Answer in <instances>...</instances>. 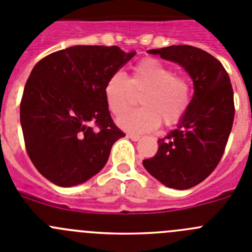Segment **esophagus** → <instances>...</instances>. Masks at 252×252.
<instances>
[{"instance_id":"esophagus-1","label":"esophagus","mask_w":252,"mask_h":252,"mask_svg":"<svg viewBox=\"0 0 252 252\" xmlns=\"http://www.w3.org/2000/svg\"><path fill=\"white\" fill-rule=\"evenodd\" d=\"M127 137H130L132 141H138L141 138V136L137 135V133H127Z\"/></svg>"}]
</instances>
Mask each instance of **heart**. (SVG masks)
I'll use <instances>...</instances> for the list:
<instances>
[{
  "label": "heart",
  "mask_w": 252,
  "mask_h": 252,
  "mask_svg": "<svg viewBox=\"0 0 252 252\" xmlns=\"http://www.w3.org/2000/svg\"><path fill=\"white\" fill-rule=\"evenodd\" d=\"M135 93H141L143 106L124 114L132 104ZM103 94L108 108L119 116L117 124L131 132H147L158 128L161 121L166 126L177 124L186 115L192 98L188 80L175 75L174 70L158 59H145L132 67L131 77L121 71L106 81Z\"/></svg>",
  "instance_id": "1"
}]
</instances>
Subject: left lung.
Returning a JSON list of instances; mask_svg holds the SVG:
<instances>
[{
    "instance_id": "left-lung-1",
    "label": "left lung",
    "mask_w": 252,
    "mask_h": 252,
    "mask_svg": "<svg viewBox=\"0 0 252 252\" xmlns=\"http://www.w3.org/2000/svg\"><path fill=\"white\" fill-rule=\"evenodd\" d=\"M181 64L193 81V96L177 127L158 140L145 168L165 186L186 190L204 181L220 162L235 116L234 91L219 60L189 45L150 50Z\"/></svg>"
}]
</instances>
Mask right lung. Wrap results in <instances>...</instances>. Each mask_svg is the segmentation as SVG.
Instances as JSON below:
<instances>
[{"label": "right lung", "mask_w": 252, "mask_h": 252, "mask_svg": "<svg viewBox=\"0 0 252 252\" xmlns=\"http://www.w3.org/2000/svg\"><path fill=\"white\" fill-rule=\"evenodd\" d=\"M135 55L117 46H72L37 62L20 117L29 158L42 176L70 188L102 170L125 136L111 119L103 87Z\"/></svg>", "instance_id": "right-lung-1"}]
</instances>
